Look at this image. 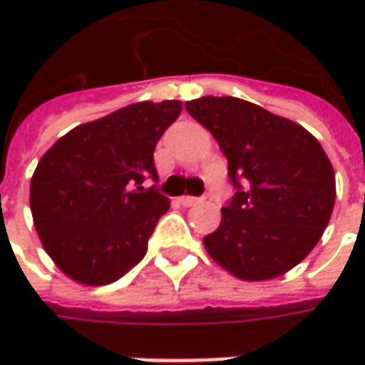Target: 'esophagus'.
Here are the masks:
<instances>
[{"instance_id":"obj_1","label":"esophagus","mask_w":365,"mask_h":365,"mask_svg":"<svg viewBox=\"0 0 365 365\" xmlns=\"http://www.w3.org/2000/svg\"><path fill=\"white\" fill-rule=\"evenodd\" d=\"M180 203L185 205V207H192V205L201 203V199H199V197H190V195H185V197H180Z\"/></svg>"}]
</instances>
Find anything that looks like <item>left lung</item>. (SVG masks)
I'll return each instance as SVG.
<instances>
[{
	"instance_id": "obj_1",
	"label": "left lung",
	"mask_w": 365,
	"mask_h": 365,
	"mask_svg": "<svg viewBox=\"0 0 365 365\" xmlns=\"http://www.w3.org/2000/svg\"><path fill=\"white\" fill-rule=\"evenodd\" d=\"M187 111L227 158L232 199L205 235L209 256L242 280L294 268L321 240L335 203V173L313 133L237 97H201Z\"/></svg>"
}]
</instances>
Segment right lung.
Instances as JSON below:
<instances>
[{"label": "right lung", "mask_w": 365, "mask_h": 365, "mask_svg": "<svg viewBox=\"0 0 365 365\" xmlns=\"http://www.w3.org/2000/svg\"><path fill=\"white\" fill-rule=\"evenodd\" d=\"M180 101H142L64 133L38 162L32 217L44 250L73 280L101 287L146 256L170 201L158 182L154 148L180 115Z\"/></svg>", "instance_id": "1"}]
</instances>
